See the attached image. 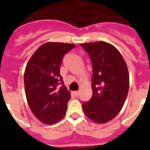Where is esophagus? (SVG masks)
Instances as JSON below:
<instances>
[{
  "mask_svg": "<svg viewBox=\"0 0 150 150\" xmlns=\"http://www.w3.org/2000/svg\"><path fill=\"white\" fill-rule=\"evenodd\" d=\"M74 93H75V95L76 96H79V94H80V92L79 91H75Z\"/></svg>",
  "mask_w": 150,
  "mask_h": 150,
  "instance_id": "esophagus-1",
  "label": "esophagus"
}]
</instances>
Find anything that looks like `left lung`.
Returning <instances> with one entry per match:
<instances>
[{
  "label": "left lung",
  "instance_id": "left-lung-1",
  "mask_svg": "<svg viewBox=\"0 0 150 150\" xmlns=\"http://www.w3.org/2000/svg\"><path fill=\"white\" fill-rule=\"evenodd\" d=\"M93 64V97L82 103L86 116L98 124L111 121L121 111L129 89L125 61L114 46L104 41L82 43Z\"/></svg>",
  "mask_w": 150,
  "mask_h": 150
}]
</instances>
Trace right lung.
I'll use <instances>...</instances> for the list:
<instances>
[{"label":"right lung","mask_w":150,"mask_h":150,"mask_svg":"<svg viewBox=\"0 0 150 150\" xmlns=\"http://www.w3.org/2000/svg\"><path fill=\"white\" fill-rule=\"evenodd\" d=\"M75 47L47 42L34 52L27 63L24 73L27 102L33 114L43 123L54 125L66 114L71 93L60 75V68L62 57Z\"/></svg>","instance_id":"right-lung-1"}]
</instances>
